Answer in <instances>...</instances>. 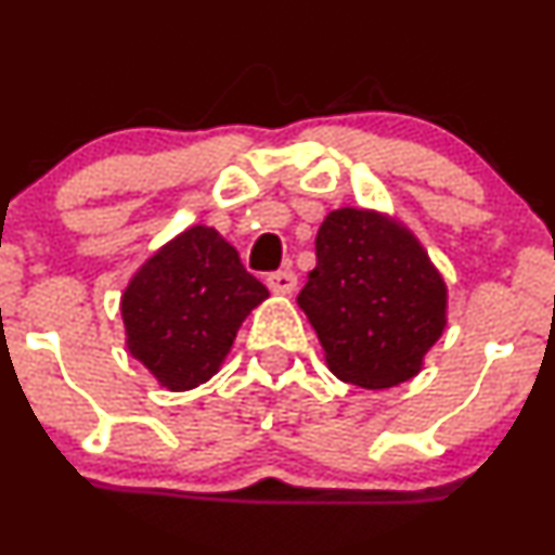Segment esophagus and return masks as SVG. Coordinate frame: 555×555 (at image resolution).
Wrapping results in <instances>:
<instances>
[{
    "instance_id": "obj_1",
    "label": "esophagus",
    "mask_w": 555,
    "mask_h": 555,
    "mask_svg": "<svg viewBox=\"0 0 555 555\" xmlns=\"http://www.w3.org/2000/svg\"><path fill=\"white\" fill-rule=\"evenodd\" d=\"M266 284H269L273 295H292L297 286V276L292 271H276V273H269Z\"/></svg>"
}]
</instances>
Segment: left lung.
Returning a JSON list of instances; mask_svg holds the SVG:
<instances>
[{"label":"left lung","instance_id":"8db88e82","mask_svg":"<svg viewBox=\"0 0 555 555\" xmlns=\"http://www.w3.org/2000/svg\"><path fill=\"white\" fill-rule=\"evenodd\" d=\"M315 256L297 305L328 371L371 391L415 378L449 323V286L417 234L393 214L344 206L323 219Z\"/></svg>","mask_w":555,"mask_h":555}]
</instances>
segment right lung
<instances>
[{"instance_id": "1", "label": "right lung", "mask_w": 555, "mask_h": 555, "mask_svg": "<svg viewBox=\"0 0 555 555\" xmlns=\"http://www.w3.org/2000/svg\"><path fill=\"white\" fill-rule=\"evenodd\" d=\"M269 289L214 227L164 242L127 282L119 313L127 352L167 391H190L224 365L247 315Z\"/></svg>"}]
</instances>
